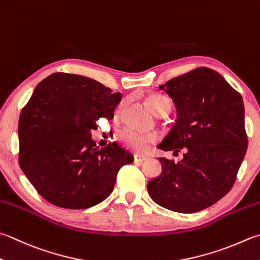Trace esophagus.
Here are the masks:
<instances>
[{"instance_id":"1","label":"esophagus","mask_w":260,"mask_h":260,"mask_svg":"<svg viewBox=\"0 0 260 260\" xmlns=\"http://www.w3.org/2000/svg\"><path fill=\"white\" fill-rule=\"evenodd\" d=\"M134 158H135V161H144V160L147 159V156H143V155L136 154Z\"/></svg>"}]
</instances>
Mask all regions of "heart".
<instances>
[{
  "mask_svg": "<svg viewBox=\"0 0 260 260\" xmlns=\"http://www.w3.org/2000/svg\"><path fill=\"white\" fill-rule=\"evenodd\" d=\"M147 104L153 110L156 114L160 115L163 113H170L172 110V102L168 97L153 94L146 99ZM125 107V102H121L117 106V112L122 113ZM117 139L125 147L137 151H144L147 149L149 144H154L157 141V136L154 134H145L139 130L125 128L117 134Z\"/></svg>",
  "mask_w": 260,
  "mask_h": 260,
  "instance_id": "1",
  "label": "heart"
}]
</instances>
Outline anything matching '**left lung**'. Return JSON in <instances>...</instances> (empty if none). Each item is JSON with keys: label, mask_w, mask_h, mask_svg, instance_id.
<instances>
[{"label": "left lung", "mask_w": 260, "mask_h": 260, "mask_svg": "<svg viewBox=\"0 0 260 260\" xmlns=\"http://www.w3.org/2000/svg\"><path fill=\"white\" fill-rule=\"evenodd\" d=\"M173 100L178 120L158 145L183 158H159L161 173L147 189L159 206L196 213L212 206L236 182L248 147L242 97L213 69L200 67L159 86Z\"/></svg>", "instance_id": "left-lung-1"}]
</instances>
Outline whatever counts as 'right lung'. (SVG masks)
<instances>
[{"instance_id":"1","label":"right lung","mask_w":260,"mask_h":260,"mask_svg":"<svg viewBox=\"0 0 260 260\" xmlns=\"http://www.w3.org/2000/svg\"><path fill=\"white\" fill-rule=\"evenodd\" d=\"M120 92L90 78L56 72L36 86L19 117V165L48 203L85 209L114 188L119 170L134 161L116 143L99 149L96 121L112 120Z\"/></svg>"}]
</instances>
